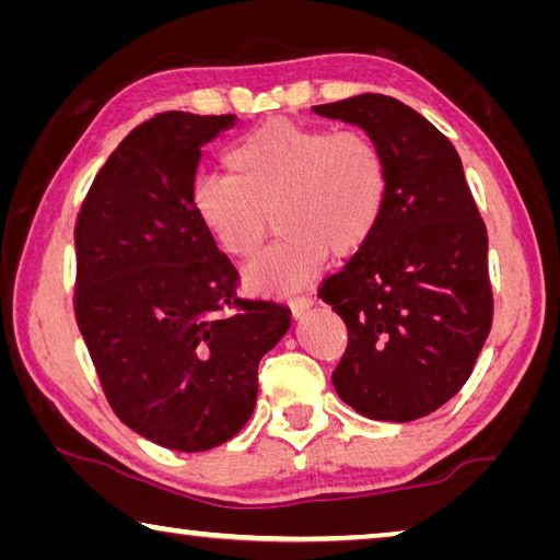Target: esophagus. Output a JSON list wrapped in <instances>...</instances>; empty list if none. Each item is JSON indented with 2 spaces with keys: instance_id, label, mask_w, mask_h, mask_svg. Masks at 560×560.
Segmentation results:
<instances>
[{
  "instance_id": "34e87169",
  "label": "esophagus",
  "mask_w": 560,
  "mask_h": 560,
  "mask_svg": "<svg viewBox=\"0 0 560 560\" xmlns=\"http://www.w3.org/2000/svg\"><path fill=\"white\" fill-rule=\"evenodd\" d=\"M314 306V299L311 296H296L291 301V314H293V318H303L308 314V308Z\"/></svg>"
}]
</instances>
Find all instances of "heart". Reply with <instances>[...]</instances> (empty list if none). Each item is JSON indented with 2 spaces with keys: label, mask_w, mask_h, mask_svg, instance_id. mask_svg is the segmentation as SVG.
Wrapping results in <instances>:
<instances>
[{
  "label": "heart",
  "mask_w": 560,
  "mask_h": 560,
  "mask_svg": "<svg viewBox=\"0 0 560 560\" xmlns=\"http://www.w3.org/2000/svg\"><path fill=\"white\" fill-rule=\"evenodd\" d=\"M230 175L200 177L195 212L232 259H249L269 230L281 236L244 271L259 293H289L308 283L328 252L350 257L371 242L390 192L383 150L360 130H330L271 120L226 153Z\"/></svg>",
  "instance_id": "obj_1"
}]
</instances>
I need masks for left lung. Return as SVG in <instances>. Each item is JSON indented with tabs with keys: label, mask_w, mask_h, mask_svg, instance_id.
I'll list each match as a JSON object with an SVG mask.
<instances>
[{
	"label": "left lung",
	"mask_w": 560,
	"mask_h": 560,
	"mask_svg": "<svg viewBox=\"0 0 560 560\" xmlns=\"http://www.w3.org/2000/svg\"><path fill=\"white\" fill-rule=\"evenodd\" d=\"M314 110L363 128L390 173L371 242L318 289L348 328L336 393L371 420L410 422L462 390L489 336L487 226L457 150L420 113L383 93Z\"/></svg>",
	"instance_id": "left-lung-1"
}]
</instances>
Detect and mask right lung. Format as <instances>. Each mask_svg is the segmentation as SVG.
<instances>
[{
  "instance_id": "obj_1",
  "label": "right lung",
  "mask_w": 560,
  "mask_h": 560,
  "mask_svg": "<svg viewBox=\"0 0 560 560\" xmlns=\"http://www.w3.org/2000/svg\"><path fill=\"white\" fill-rule=\"evenodd\" d=\"M236 116L158 113L113 150L75 220V324L106 400L167 450L205 452L254 412L259 360L291 326L236 299L240 273L192 205L202 145Z\"/></svg>"
}]
</instances>
